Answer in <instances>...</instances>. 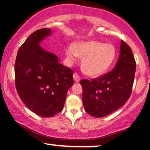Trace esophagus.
Listing matches in <instances>:
<instances>
[{
	"label": "esophagus",
	"instance_id": "esophagus-1",
	"mask_svg": "<svg viewBox=\"0 0 150 150\" xmlns=\"http://www.w3.org/2000/svg\"><path fill=\"white\" fill-rule=\"evenodd\" d=\"M73 78H74V80H75V82H80V77L79 76V75L77 73H75L73 74Z\"/></svg>",
	"mask_w": 150,
	"mask_h": 150
}]
</instances>
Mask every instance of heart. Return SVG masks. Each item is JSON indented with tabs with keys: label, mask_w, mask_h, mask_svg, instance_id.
<instances>
[{
	"label": "heart",
	"mask_w": 150,
	"mask_h": 150,
	"mask_svg": "<svg viewBox=\"0 0 150 150\" xmlns=\"http://www.w3.org/2000/svg\"><path fill=\"white\" fill-rule=\"evenodd\" d=\"M69 63L75 61L77 57L82 58V68L87 75L97 77L102 75L111 67L116 57L114 46L97 41L78 42L68 46L65 50Z\"/></svg>",
	"instance_id": "b5f03b06"
}]
</instances>
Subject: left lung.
I'll return each instance as SVG.
<instances>
[{"label": "left lung", "instance_id": "obj_1", "mask_svg": "<svg viewBox=\"0 0 150 150\" xmlns=\"http://www.w3.org/2000/svg\"><path fill=\"white\" fill-rule=\"evenodd\" d=\"M135 70L131 49L121 40L115 68L100 77L80 82L86 112L95 118H101L123 106L131 94Z\"/></svg>", "mask_w": 150, "mask_h": 150}]
</instances>
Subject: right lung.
<instances>
[{
	"label": "right lung",
	"instance_id": "1",
	"mask_svg": "<svg viewBox=\"0 0 150 150\" xmlns=\"http://www.w3.org/2000/svg\"><path fill=\"white\" fill-rule=\"evenodd\" d=\"M51 33L50 29L43 28L31 34L19 49L15 63L18 95L31 111L42 117L61 112L73 85V70L39 46Z\"/></svg>",
	"mask_w": 150,
	"mask_h": 150
}]
</instances>
